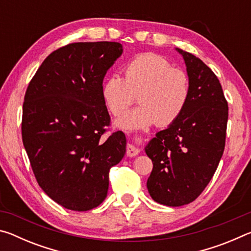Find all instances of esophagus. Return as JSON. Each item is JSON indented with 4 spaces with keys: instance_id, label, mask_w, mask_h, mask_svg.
Wrapping results in <instances>:
<instances>
[{
    "instance_id": "obj_1",
    "label": "esophagus",
    "mask_w": 251,
    "mask_h": 251,
    "mask_svg": "<svg viewBox=\"0 0 251 251\" xmlns=\"http://www.w3.org/2000/svg\"><path fill=\"white\" fill-rule=\"evenodd\" d=\"M139 152V148L135 145V144H128L127 145V151L126 154L128 157H134L136 155H138Z\"/></svg>"
}]
</instances>
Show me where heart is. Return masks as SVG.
Returning a JSON list of instances; mask_svg holds the SVG:
<instances>
[{
  "label": "heart",
  "mask_w": 251,
  "mask_h": 251,
  "mask_svg": "<svg viewBox=\"0 0 251 251\" xmlns=\"http://www.w3.org/2000/svg\"><path fill=\"white\" fill-rule=\"evenodd\" d=\"M124 78L110 75L101 84V97L113 115H121L136 100L141 105L118 117L123 129H144L157 124L167 126L181 115L189 100L190 83L185 72L173 69L166 58L155 53L136 55L123 69Z\"/></svg>",
  "instance_id": "heart-1"
}]
</instances>
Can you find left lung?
<instances>
[{
	"label": "left lung",
	"mask_w": 251,
	"mask_h": 251,
	"mask_svg": "<svg viewBox=\"0 0 251 251\" xmlns=\"http://www.w3.org/2000/svg\"><path fill=\"white\" fill-rule=\"evenodd\" d=\"M175 50L186 64L189 100L178 120L145 146L152 161L148 193L171 207L194 201L209 184L223 156L228 121V104L217 76L201 58Z\"/></svg>",
	"instance_id": "obj_1"
}]
</instances>
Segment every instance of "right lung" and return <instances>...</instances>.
I'll list each match as a JSON object with an SVG mask.
<instances>
[{"label":"right lung","mask_w":251,"mask_h":251,"mask_svg":"<svg viewBox=\"0 0 251 251\" xmlns=\"http://www.w3.org/2000/svg\"><path fill=\"white\" fill-rule=\"evenodd\" d=\"M122 54L117 42L63 46L44 59L25 93L24 148L41 188L66 209L100 205L109 169L126 152L123 131L103 137L110 117L100 93Z\"/></svg>","instance_id":"add662e5"}]
</instances>
